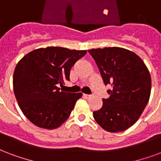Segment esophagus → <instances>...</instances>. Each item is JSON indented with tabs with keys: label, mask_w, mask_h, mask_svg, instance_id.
I'll return each instance as SVG.
<instances>
[{
	"label": "esophagus",
	"mask_w": 161,
	"mask_h": 161,
	"mask_svg": "<svg viewBox=\"0 0 161 161\" xmlns=\"http://www.w3.org/2000/svg\"><path fill=\"white\" fill-rule=\"evenodd\" d=\"M83 97H85V98H90L92 95H89V94H83Z\"/></svg>",
	"instance_id": "34e87169"
}]
</instances>
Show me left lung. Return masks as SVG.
<instances>
[{
  "label": "left lung",
  "instance_id": "1",
  "mask_svg": "<svg viewBox=\"0 0 161 161\" xmlns=\"http://www.w3.org/2000/svg\"><path fill=\"white\" fill-rule=\"evenodd\" d=\"M95 60L105 85L108 98L94 111L93 117L103 129L119 132L131 127L139 119L150 97L151 77L142 59L121 47L88 50Z\"/></svg>",
  "mask_w": 161,
  "mask_h": 161
}]
</instances>
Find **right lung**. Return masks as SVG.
Instances as JSON below:
<instances>
[{
	"label": "right lung",
	"mask_w": 161,
	"mask_h": 161,
	"mask_svg": "<svg viewBox=\"0 0 161 161\" xmlns=\"http://www.w3.org/2000/svg\"><path fill=\"white\" fill-rule=\"evenodd\" d=\"M86 51L48 47L26 54L13 73V91L26 118L44 129H55L70 115L82 93L62 92L58 86L69 80L71 68Z\"/></svg>",
	"instance_id": "add662e5"
}]
</instances>
